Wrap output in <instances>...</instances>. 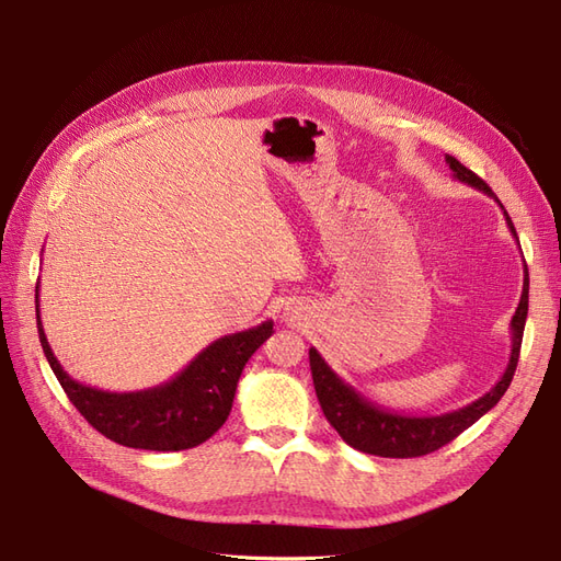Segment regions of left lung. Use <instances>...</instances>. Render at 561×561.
<instances>
[{"label": "left lung", "mask_w": 561, "mask_h": 561, "mask_svg": "<svg viewBox=\"0 0 561 561\" xmlns=\"http://www.w3.org/2000/svg\"><path fill=\"white\" fill-rule=\"evenodd\" d=\"M445 161L451 168L454 180L474 186V190L491 196L503 208V203L496 198L494 192L489 190V184L482 178L474 175L470 168H466L461 161H456L449 154L445 157ZM503 215H505L507 229H511V233L517 239L515 225L511 215L505 213V208H503ZM526 311H529V274L524 276V290L517 304V311L511 320L513 351L503 377L480 400L461 407V410H454L439 416H412V414H398V412L386 410V407L371 402L369 398L358 393V390H355L351 383H346L325 360H322V355L316 348H309L311 375H313V386H316L318 402L322 407V414H325V419L330 421V426L342 435L346 445L365 454H375L383 458H414L449 445L454 437H458L466 428H470L474 421L482 419L491 407L503 398L507 386H511L517 369V360H519Z\"/></svg>", "instance_id": "1"}]
</instances>
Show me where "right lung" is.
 <instances>
[{
  "label": "right lung",
  "mask_w": 561,
  "mask_h": 561,
  "mask_svg": "<svg viewBox=\"0 0 561 561\" xmlns=\"http://www.w3.org/2000/svg\"><path fill=\"white\" fill-rule=\"evenodd\" d=\"M35 301L39 342L67 398L98 433L133 449L182 451L206 443L231 412L245 363L274 334V322L264 320L257 328L217 339L171 381L147 390L112 393L75 381L60 367L39 318V283Z\"/></svg>",
  "instance_id": "right-lung-1"
}]
</instances>
